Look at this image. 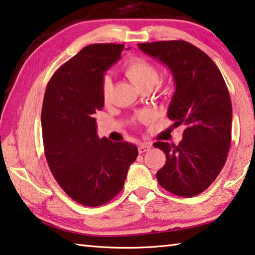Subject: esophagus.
Returning a JSON list of instances; mask_svg holds the SVG:
<instances>
[{
	"mask_svg": "<svg viewBox=\"0 0 255 255\" xmlns=\"http://www.w3.org/2000/svg\"><path fill=\"white\" fill-rule=\"evenodd\" d=\"M151 146L152 145H151L150 143H143V142H142V143L139 144V152L144 153V152H146V151H149L151 149Z\"/></svg>",
	"mask_w": 255,
	"mask_h": 255,
	"instance_id": "34e87169",
	"label": "esophagus"
}]
</instances>
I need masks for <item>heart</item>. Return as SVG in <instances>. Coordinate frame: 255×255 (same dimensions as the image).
I'll use <instances>...</instances> for the list:
<instances>
[{"label":"heart","instance_id":"b5f03b06","mask_svg":"<svg viewBox=\"0 0 255 255\" xmlns=\"http://www.w3.org/2000/svg\"><path fill=\"white\" fill-rule=\"evenodd\" d=\"M124 74L141 92L151 91L158 84L160 76L157 67L144 58H132L128 60L124 66ZM112 87V79L106 76L103 79L102 85V95L104 102H109Z\"/></svg>","mask_w":255,"mask_h":255}]
</instances>
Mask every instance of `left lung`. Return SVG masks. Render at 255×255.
<instances>
[{"label":"left lung","mask_w":255,"mask_h":255,"mask_svg":"<svg viewBox=\"0 0 255 255\" xmlns=\"http://www.w3.org/2000/svg\"><path fill=\"white\" fill-rule=\"evenodd\" d=\"M137 46L171 71L176 91L168 118L186 128L178 145L153 143L166 153L157 179L170 193L193 197L213 184L227 159L232 131L229 89L215 62L189 42L171 40Z\"/></svg>","instance_id":"1"}]
</instances>
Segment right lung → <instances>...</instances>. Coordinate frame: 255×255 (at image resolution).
<instances>
[{
    "mask_svg": "<svg viewBox=\"0 0 255 255\" xmlns=\"http://www.w3.org/2000/svg\"><path fill=\"white\" fill-rule=\"evenodd\" d=\"M123 49L115 43L83 48L53 74L44 93L41 125L48 166L65 193L84 206L113 199L139 153L134 144L114 143L96 133L104 73Z\"/></svg>",
    "mask_w": 255,
    "mask_h": 255,
    "instance_id": "1",
    "label": "right lung"
}]
</instances>
